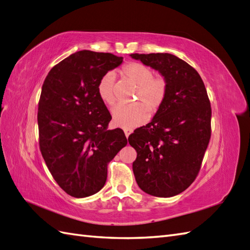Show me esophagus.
I'll return each mask as SVG.
<instances>
[{"label":"esophagus","instance_id":"esophagus-1","mask_svg":"<svg viewBox=\"0 0 250 250\" xmlns=\"http://www.w3.org/2000/svg\"><path fill=\"white\" fill-rule=\"evenodd\" d=\"M124 133L126 135V138H128L132 133V129H130V128H124Z\"/></svg>","mask_w":250,"mask_h":250}]
</instances>
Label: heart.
Returning <instances> with one entry per match:
<instances>
[{
    "instance_id": "heart-1",
    "label": "heart",
    "mask_w": 250,
    "mask_h": 250,
    "mask_svg": "<svg viewBox=\"0 0 250 250\" xmlns=\"http://www.w3.org/2000/svg\"><path fill=\"white\" fill-rule=\"evenodd\" d=\"M123 74L133 84L138 86L135 99L141 100L150 112H155L162 106L167 95V82L161 76H153L149 66L139 62L124 65ZM115 74L105 73L98 82V95L107 105L115 103ZM112 122L116 126L132 128L143 124L147 120V110L142 104H118L111 111Z\"/></svg>"
}]
</instances>
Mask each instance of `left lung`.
I'll list each match as a JSON object with an SVG mask.
<instances>
[{
    "label": "left lung",
    "mask_w": 250,
    "mask_h": 250,
    "mask_svg": "<svg viewBox=\"0 0 250 250\" xmlns=\"http://www.w3.org/2000/svg\"><path fill=\"white\" fill-rule=\"evenodd\" d=\"M160 73L167 95L151 122L128 138L137 150L138 186L156 197H172L192 185L210 139V103L198 72L169 53L130 54Z\"/></svg>",
    "instance_id": "obj_1"
}]
</instances>
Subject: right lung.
<instances>
[{"mask_svg": "<svg viewBox=\"0 0 250 250\" xmlns=\"http://www.w3.org/2000/svg\"><path fill=\"white\" fill-rule=\"evenodd\" d=\"M123 57L82 50L53 66L37 112L42 155L58 186L75 198L99 192L107 166L127 145L122 129L107 130L111 116L98 82Z\"/></svg>", "mask_w": 250, "mask_h": 250, "instance_id": "add662e5", "label": "right lung"}]
</instances>
